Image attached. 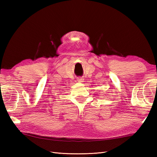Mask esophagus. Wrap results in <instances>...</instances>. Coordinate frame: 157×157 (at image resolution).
Segmentation results:
<instances>
[{
	"label": "esophagus",
	"mask_w": 157,
	"mask_h": 157,
	"mask_svg": "<svg viewBox=\"0 0 157 157\" xmlns=\"http://www.w3.org/2000/svg\"><path fill=\"white\" fill-rule=\"evenodd\" d=\"M77 80H78V82H80V83H82V82H84V78H78V79H77Z\"/></svg>",
	"instance_id": "34e87169"
}]
</instances>
